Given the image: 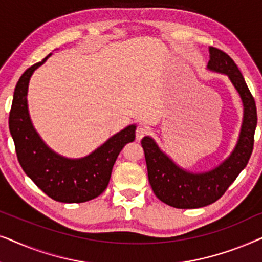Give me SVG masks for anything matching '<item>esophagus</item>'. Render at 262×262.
<instances>
[{
  "label": "esophagus",
  "instance_id": "esophagus-1",
  "mask_svg": "<svg viewBox=\"0 0 262 262\" xmlns=\"http://www.w3.org/2000/svg\"><path fill=\"white\" fill-rule=\"evenodd\" d=\"M148 134H149V128L146 127L145 125H139L137 130H136V138H137V141H141V139Z\"/></svg>",
  "mask_w": 262,
  "mask_h": 262
}]
</instances>
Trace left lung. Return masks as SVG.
Masks as SVG:
<instances>
[{"instance_id": "1", "label": "left lung", "mask_w": 262, "mask_h": 262, "mask_svg": "<svg viewBox=\"0 0 262 262\" xmlns=\"http://www.w3.org/2000/svg\"><path fill=\"white\" fill-rule=\"evenodd\" d=\"M207 69L228 75L245 107L239 139L230 157L207 173L193 174L164 155L152 138L144 137L141 142L154 193L161 202L177 209H196L217 202L247 166L253 152L256 105L241 71L228 53L216 48H210Z\"/></svg>"}]
</instances>
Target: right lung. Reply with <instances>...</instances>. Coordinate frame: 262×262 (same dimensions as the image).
I'll return each instance as SVG.
<instances>
[{"label":"right lung","instance_id":"obj_1","mask_svg":"<svg viewBox=\"0 0 262 262\" xmlns=\"http://www.w3.org/2000/svg\"><path fill=\"white\" fill-rule=\"evenodd\" d=\"M48 57L28 68L17 81L9 112V131L20 166L46 195L60 203H84L108 186L118 155L125 144L135 141L136 126L124 128L80 160L64 159L49 149L31 123L26 99L30 77Z\"/></svg>","mask_w":262,"mask_h":262}]
</instances>
